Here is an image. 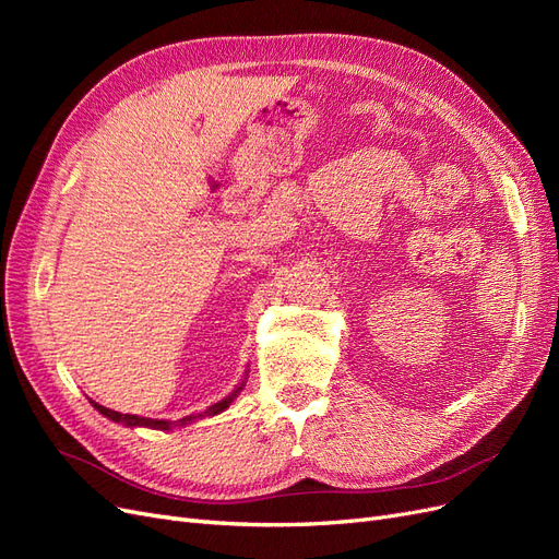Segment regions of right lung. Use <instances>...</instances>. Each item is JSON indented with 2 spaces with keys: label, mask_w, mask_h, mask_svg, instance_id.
<instances>
[{
  "label": "right lung",
  "mask_w": 559,
  "mask_h": 559,
  "mask_svg": "<svg viewBox=\"0 0 559 559\" xmlns=\"http://www.w3.org/2000/svg\"><path fill=\"white\" fill-rule=\"evenodd\" d=\"M242 386H245V382L235 386V389H233V394H230V396H226L224 401H218V403L210 405V408H207L205 413H200V415H189V417H183V419H179V421H170V419H151V417H140V415H123V413H116V411H111V408H105V405H99V403H95V401H91V403H93V408H95L97 413H103V415H105V417H109L111 421H121V425H126V427H146V429L170 431V429H175V427H186V425H191L193 419H200V417H207V415H218V413H224V411L228 408V405L233 403V399L242 392Z\"/></svg>",
  "instance_id": "right-lung-1"
}]
</instances>
